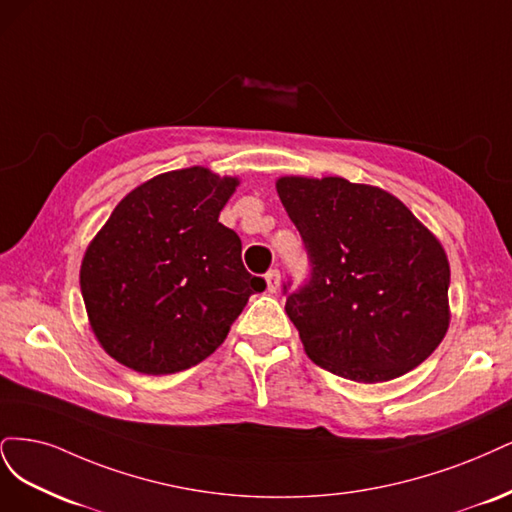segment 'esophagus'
<instances>
[{
  "instance_id": "obj_1",
  "label": "esophagus",
  "mask_w": 512,
  "mask_h": 512,
  "mask_svg": "<svg viewBox=\"0 0 512 512\" xmlns=\"http://www.w3.org/2000/svg\"><path fill=\"white\" fill-rule=\"evenodd\" d=\"M266 285H268V293H276L280 287V272L278 270H270L266 274Z\"/></svg>"
}]
</instances>
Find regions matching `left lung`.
I'll list each match as a JSON object with an SVG mask.
<instances>
[{
	"label": "left lung",
	"mask_w": 512,
	"mask_h": 512,
	"mask_svg": "<svg viewBox=\"0 0 512 512\" xmlns=\"http://www.w3.org/2000/svg\"><path fill=\"white\" fill-rule=\"evenodd\" d=\"M276 191L312 263L285 304L306 355L355 383L430 357L451 321L449 259L430 229L389 191L340 176H280Z\"/></svg>",
	"instance_id": "8db88e82"
}]
</instances>
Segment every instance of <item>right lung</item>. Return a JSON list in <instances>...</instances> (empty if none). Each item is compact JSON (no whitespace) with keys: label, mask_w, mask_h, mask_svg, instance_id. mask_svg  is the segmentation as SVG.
<instances>
[{"label":"right lung","mask_w":512,"mask_h":512,"mask_svg":"<svg viewBox=\"0 0 512 512\" xmlns=\"http://www.w3.org/2000/svg\"><path fill=\"white\" fill-rule=\"evenodd\" d=\"M240 178L204 166L129 191L89 242L80 291L102 349L140 374H174L223 344L266 280L246 272L242 242L219 214Z\"/></svg>","instance_id":"obj_1"}]
</instances>
